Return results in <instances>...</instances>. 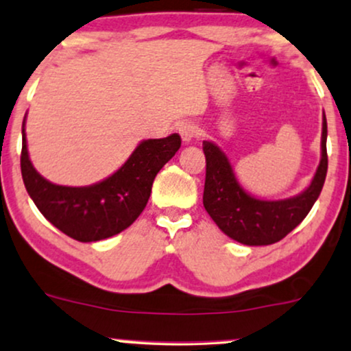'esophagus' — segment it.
Here are the masks:
<instances>
[{
	"label": "esophagus",
	"instance_id": "esophagus-1",
	"mask_svg": "<svg viewBox=\"0 0 351 351\" xmlns=\"http://www.w3.org/2000/svg\"><path fill=\"white\" fill-rule=\"evenodd\" d=\"M179 134L180 138H182V141L185 144H189L197 134H199V130H197V126L191 125V123H184V125L179 126Z\"/></svg>",
	"mask_w": 351,
	"mask_h": 351
}]
</instances>
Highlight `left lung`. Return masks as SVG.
Here are the masks:
<instances>
[{"mask_svg":"<svg viewBox=\"0 0 351 351\" xmlns=\"http://www.w3.org/2000/svg\"><path fill=\"white\" fill-rule=\"evenodd\" d=\"M322 158L314 179L299 195L284 200H259L250 195L234 177L225 152L212 141H204L207 174L204 207L225 234L248 246L273 245L298 226L322 192L327 176V119L322 123Z\"/></svg>","mask_w":351,"mask_h":351,"instance_id":"8db88e82","label":"left lung"}]
</instances>
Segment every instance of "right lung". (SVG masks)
<instances>
[{"label":"right lung","instance_id":"right-lung-1","mask_svg":"<svg viewBox=\"0 0 351 351\" xmlns=\"http://www.w3.org/2000/svg\"><path fill=\"white\" fill-rule=\"evenodd\" d=\"M24 123L21 174L29 197L56 228L82 243L105 240L133 223L149 200L158 172L180 147L177 133L162 139H144L105 180L86 187H67L49 182L32 166Z\"/></svg>","mask_w":351,"mask_h":351}]
</instances>
